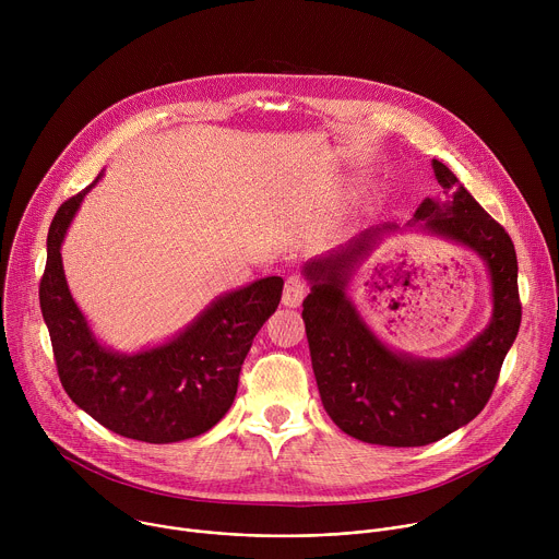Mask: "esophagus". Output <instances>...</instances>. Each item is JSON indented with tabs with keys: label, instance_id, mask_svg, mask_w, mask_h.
Listing matches in <instances>:
<instances>
[{
	"label": "esophagus",
	"instance_id": "1",
	"mask_svg": "<svg viewBox=\"0 0 559 559\" xmlns=\"http://www.w3.org/2000/svg\"><path fill=\"white\" fill-rule=\"evenodd\" d=\"M307 294V283L300 276H289L283 287V305L298 307Z\"/></svg>",
	"mask_w": 559,
	"mask_h": 559
}]
</instances>
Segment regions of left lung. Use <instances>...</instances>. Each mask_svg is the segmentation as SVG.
I'll use <instances>...</instances> for the list:
<instances>
[{
  "mask_svg": "<svg viewBox=\"0 0 559 559\" xmlns=\"http://www.w3.org/2000/svg\"><path fill=\"white\" fill-rule=\"evenodd\" d=\"M431 166L444 199H425L407 227L468 248L491 276V323L464 349L447 358L395 352L354 307L347 292L358 263L397 225L371 227L302 267L311 285L302 321L323 407L338 429L369 444L425 447L468 425L489 403L522 321L509 234L442 162Z\"/></svg>",
  "mask_w": 559,
  "mask_h": 559,
  "instance_id": "left-lung-1",
  "label": "left lung"
}]
</instances>
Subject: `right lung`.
<instances>
[{
    "label": "right lung",
    "mask_w": 559,
    "mask_h": 559,
    "mask_svg": "<svg viewBox=\"0 0 559 559\" xmlns=\"http://www.w3.org/2000/svg\"><path fill=\"white\" fill-rule=\"evenodd\" d=\"M95 183L57 210L48 231L39 305L59 380L79 409L123 438L150 444L197 438L231 407L252 341L281 302L283 278H259L218 296L164 345L136 354L102 345L68 289L59 252Z\"/></svg>",
    "instance_id": "1"
}]
</instances>
